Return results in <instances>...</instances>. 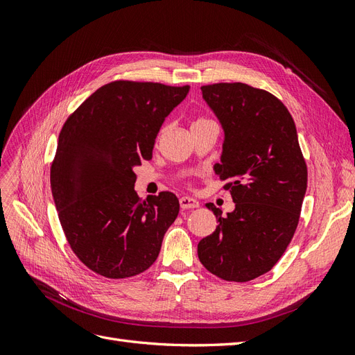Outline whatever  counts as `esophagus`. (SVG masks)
<instances>
[{"instance_id":"obj_1","label":"esophagus","mask_w":355,"mask_h":355,"mask_svg":"<svg viewBox=\"0 0 355 355\" xmlns=\"http://www.w3.org/2000/svg\"><path fill=\"white\" fill-rule=\"evenodd\" d=\"M179 204H180V209L184 210H188V209H197L200 206V202L194 198H189V197H182L179 200Z\"/></svg>"}]
</instances>
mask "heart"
Wrapping results in <instances>:
<instances>
[{"label":"heart","mask_w":355,"mask_h":355,"mask_svg":"<svg viewBox=\"0 0 355 355\" xmlns=\"http://www.w3.org/2000/svg\"><path fill=\"white\" fill-rule=\"evenodd\" d=\"M198 121H207V120H198ZM198 121H196V123H198Z\"/></svg>","instance_id":"heart-1"}]
</instances>
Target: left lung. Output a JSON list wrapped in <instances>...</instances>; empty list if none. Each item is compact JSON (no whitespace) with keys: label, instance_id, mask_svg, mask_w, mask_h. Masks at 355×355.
<instances>
[{"label":"left lung","instance_id":"8db88e82","mask_svg":"<svg viewBox=\"0 0 355 355\" xmlns=\"http://www.w3.org/2000/svg\"><path fill=\"white\" fill-rule=\"evenodd\" d=\"M202 99L223 130L214 175L230 180L235 209L198 243V259L227 282H250L283 256L299 222L306 164L292 115L275 96L243 83L202 85Z\"/></svg>","mask_w":355,"mask_h":355}]
</instances>
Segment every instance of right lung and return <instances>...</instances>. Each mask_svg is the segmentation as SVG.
<instances>
[{"mask_svg": "<svg viewBox=\"0 0 355 355\" xmlns=\"http://www.w3.org/2000/svg\"><path fill=\"white\" fill-rule=\"evenodd\" d=\"M188 92L189 85L114 81L63 124L50 171L53 200L71 249L92 271L127 278L158 257L179 200L171 192L139 198L133 168L153 158L161 125Z\"/></svg>", "mask_w": 355, "mask_h": 355, "instance_id": "add662e5", "label": "right lung"}]
</instances>
